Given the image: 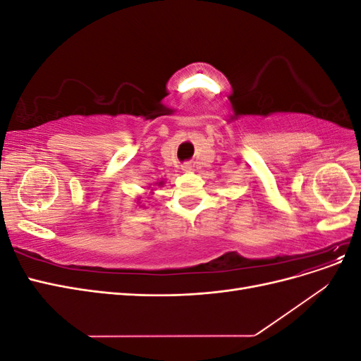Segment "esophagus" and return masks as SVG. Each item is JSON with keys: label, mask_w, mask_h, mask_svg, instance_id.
I'll return each instance as SVG.
<instances>
[{"label": "esophagus", "mask_w": 361, "mask_h": 361, "mask_svg": "<svg viewBox=\"0 0 361 361\" xmlns=\"http://www.w3.org/2000/svg\"><path fill=\"white\" fill-rule=\"evenodd\" d=\"M191 162H185L183 166H182V170H185V171H188V170H191Z\"/></svg>", "instance_id": "34e87169"}]
</instances>
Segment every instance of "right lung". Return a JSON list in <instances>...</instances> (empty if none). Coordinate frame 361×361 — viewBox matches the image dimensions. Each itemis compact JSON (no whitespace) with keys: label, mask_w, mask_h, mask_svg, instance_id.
I'll return each instance as SVG.
<instances>
[{"label":"right lung","mask_w":361,"mask_h":361,"mask_svg":"<svg viewBox=\"0 0 361 361\" xmlns=\"http://www.w3.org/2000/svg\"><path fill=\"white\" fill-rule=\"evenodd\" d=\"M158 185H162V182H158Z\"/></svg>","instance_id":"obj_1"}]
</instances>
